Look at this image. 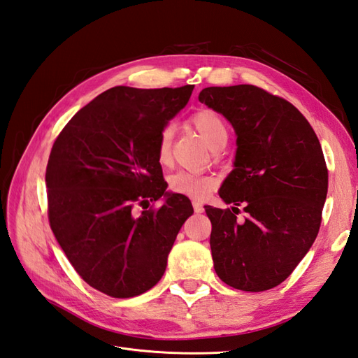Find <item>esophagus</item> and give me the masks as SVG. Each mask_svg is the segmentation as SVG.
I'll list each match as a JSON object with an SVG mask.
<instances>
[{
    "mask_svg": "<svg viewBox=\"0 0 358 358\" xmlns=\"http://www.w3.org/2000/svg\"><path fill=\"white\" fill-rule=\"evenodd\" d=\"M192 206H194L195 213H203L204 212V207H203V203H201V201H194Z\"/></svg>",
    "mask_w": 358,
    "mask_h": 358,
    "instance_id": "obj_1",
    "label": "esophagus"
}]
</instances>
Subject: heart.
<instances>
[{"label": "heart", "instance_id": "heart-1", "mask_svg": "<svg viewBox=\"0 0 358 358\" xmlns=\"http://www.w3.org/2000/svg\"><path fill=\"white\" fill-rule=\"evenodd\" d=\"M192 124H194L196 131L212 150H216L227 143L228 128L222 121V117L212 112V110H203V112L194 115ZM172 137V125H164L157 137V159L163 164L168 163L171 159ZM216 185L217 181L212 176L189 171H178L169 178V187L172 192L195 199L206 198L216 187Z\"/></svg>", "mask_w": 358, "mask_h": 358}]
</instances>
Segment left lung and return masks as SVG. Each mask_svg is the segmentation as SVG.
<instances>
[{"mask_svg": "<svg viewBox=\"0 0 358 358\" xmlns=\"http://www.w3.org/2000/svg\"><path fill=\"white\" fill-rule=\"evenodd\" d=\"M201 103L224 115L237 136L234 169L204 206L217 277L245 292L278 286L313 245L322 221L328 169L313 128L289 101L252 85L206 87ZM247 213L237 222L238 206Z\"/></svg>", "mask_w": 358, "mask_h": 358, "instance_id": "8db88e82", "label": "left lung"}]
</instances>
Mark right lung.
I'll use <instances>...</instances> for the list:
<instances>
[{"label":"right lung","instance_id":"right-lung-1","mask_svg":"<svg viewBox=\"0 0 358 358\" xmlns=\"http://www.w3.org/2000/svg\"><path fill=\"white\" fill-rule=\"evenodd\" d=\"M194 86H116L74 115L48 159V219L68 260L90 287L131 298L163 277L186 219L187 196L168 194L157 159L162 128ZM165 196L159 209L150 202ZM139 205L148 208L141 215Z\"/></svg>","mask_w":358,"mask_h":358}]
</instances>
